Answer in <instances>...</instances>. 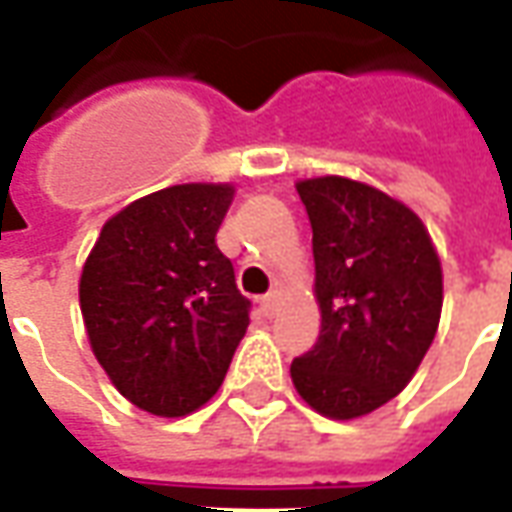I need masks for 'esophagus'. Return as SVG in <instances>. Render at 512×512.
<instances>
[{
  "instance_id": "esophagus-1",
  "label": "esophagus",
  "mask_w": 512,
  "mask_h": 512,
  "mask_svg": "<svg viewBox=\"0 0 512 512\" xmlns=\"http://www.w3.org/2000/svg\"><path fill=\"white\" fill-rule=\"evenodd\" d=\"M277 302H280V293H277V291L266 293V296L260 299V310H263L266 316H274V310H277Z\"/></svg>"
}]
</instances>
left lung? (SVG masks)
I'll return each instance as SVG.
<instances>
[{"label": "left lung", "instance_id": "left-lung-1", "mask_svg": "<svg viewBox=\"0 0 512 512\" xmlns=\"http://www.w3.org/2000/svg\"><path fill=\"white\" fill-rule=\"evenodd\" d=\"M296 191L313 227L321 332L291 380L321 416L349 421L413 380L441 321V260L416 213L371 185L316 177Z\"/></svg>", "mask_w": 512, "mask_h": 512}]
</instances>
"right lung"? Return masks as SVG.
Masks as SVG:
<instances>
[{
  "mask_svg": "<svg viewBox=\"0 0 512 512\" xmlns=\"http://www.w3.org/2000/svg\"><path fill=\"white\" fill-rule=\"evenodd\" d=\"M232 185L188 182L107 221L82 266L80 310L107 377L155 416L194 413L219 391L249 327L216 232Z\"/></svg>",
  "mask_w": 512,
  "mask_h": 512,
  "instance_id": "obj_1",
  "label": "right lung"
}]
</instances>
